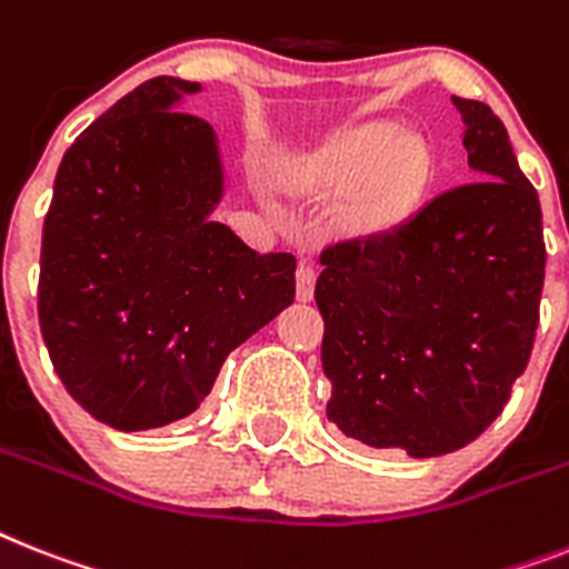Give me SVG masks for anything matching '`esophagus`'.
<instances>
[{
  "mask_svg": "<svg viewBox=\"0 0 569 569\" xmlns=\"http://www.w3.org/2000/svg\"><path fill=\"white\" fill-rule=\"evenodd\" d=\"M313 284H317V267L311 261H299V267H296V296L302 302L313 299Z\"/></svg>",
  "mask_w": 569,
  "mask_h": 569,
  "instance_id": "34e87169",
  "label": "esophagus"
}]
</instances>
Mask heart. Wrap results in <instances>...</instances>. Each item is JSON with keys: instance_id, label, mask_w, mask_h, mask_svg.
I'll return each instance as SVG.
<instances>
[{"instance_id": "obj_1", "label": "heart", "mask_w": 569, "mask_h": 569, "mask_svg": "<svg viewBox=\"0 0 569 569\" xmlns=\"http://www.w3.org/2000/svg\"><path fill=\"white\" fill-rule=\"evenodd\" d=\"M326 171L335 182L360 180L346 209L351 229H383L407 218L430 177L425 150L410 139L396 142L387 127L346 136L328 153Z\"/></svg>"}]
</instances>
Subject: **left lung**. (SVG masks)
<instances>
[{"label":"left lung","mask_w":569,"mask_h":569,"mask_svg":"<svg viewBox=\"0 0 569 569\" xmlns=\"http://www.w3.org/2000/svg\"><path fill=\"white\" fill-rule=\"evenodd\" d=\"M480 180L319 250L328 419L369 448L442 457L503 412L541 319V203L503 121L453 96Z\"/></svg>","instance_id":"left-lung-1"}]
</instances>
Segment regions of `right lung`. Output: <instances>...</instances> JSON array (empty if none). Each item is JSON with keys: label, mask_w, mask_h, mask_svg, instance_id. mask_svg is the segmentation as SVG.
<instances>
[{"label": "right lung", "mask_w": 569, "mask_h": 569, "mask_svg": "<svg viewBox=\"0 0 569 569\" xmlns=\"http://www.w3.org/2000/svg\"><path fill=\"white\" fill-rule=\"evenodd\" d=\"M150 78L89 124L54 177L37 313L51 366L92 419L136 433L186 419L220 366L296 296V258L256 252L209 218V121Z\"/></svg>", "instance_id": "1"}]
</instances>
